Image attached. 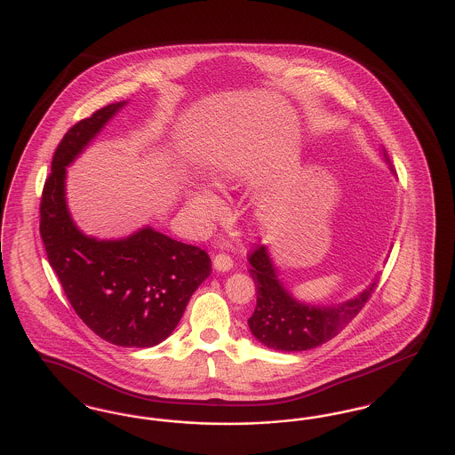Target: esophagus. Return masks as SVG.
<instances>
[{"label": "esophagus", "mask_w": 455, "mask_h": 455, "mask_svg": "<svg viewBox=\"0 0 455 455\" xmlns=\"http://www.w3.org/2000/svg\"><path fill=\"white\" fill-rule=\"evenodd\" d=\"M213 267H215V270H219V272H228V270L234 267V260H232V257L227 255V253H219V255H215V259H213Z\"/></svg>", "instance_id": "34e87169"}]
</instances>
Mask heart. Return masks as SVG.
Listing matches in <instances>:
<instances>
[{
  "label": "heart",
  "mask_w": 455,
  "mask_h": 455,
  "mask_svg": "<svg viewBox=\"0 0 455 455\" xmlns=\"http://www.w3.org/2000/svg\"><path fill=\"white\" fill-rule=\"evenodd\" d=\"M213 185L221 191H234L240 185V172L235 166H220L212 172ZM187 208L189 215L200 223L219 220L223 215V204L217 193L204 185H191L187 189Z\"/></svg>",
  "instance_id": "obj_1"
}]
</instances>
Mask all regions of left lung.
<instances>
[{"label": "left lung", "mask_w": 455, "mask_h": 455, "mask_svg": "<svg viewBox=\"0 0 455 455\" xmlns=\"http://www.w3.org/2000/svg\"><path fill=\"white\" fill-rule=\"evenodd\" d=\"M383 159L395 172L385 149ZM249 262L257 289V306L249 317V328L255 339L277 351H307L330 341L360 313L376 287L375 279L358 296L345 302L332 306L306 304L285 289L266 245L251 251Z\"/></svg>", "instance_id": "1"}]
</instances>
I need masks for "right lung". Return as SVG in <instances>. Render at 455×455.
<instances>
[{
	"instance_id": "1",
	"label": "right lung",
	"mask_w": 455,
	"mask_h": 455,
	"mask_svg": "<svg viewBox=\"0 0 455 455\" xmlns=\"http://www.w3.org/2000/svg\"><path fill=\"white\" fill-rule=\"evenodd\" d=\"M125 104L97 110L63 136L42 193L40 235L80 319L112 345L151 347L172 334L189 298L210 275L208 253L151 227L116 240L85 235L65 200L67 166Z\"/></svg>"
}]
</instances>
